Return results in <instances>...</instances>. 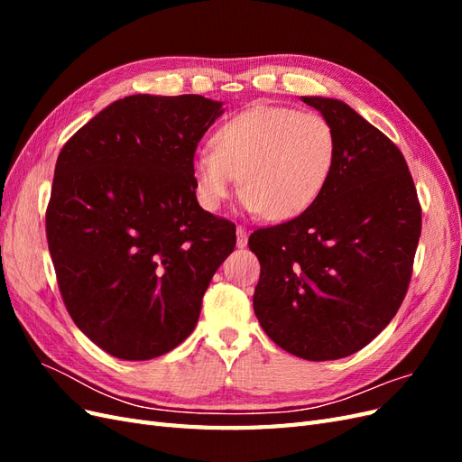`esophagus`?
Returning <instances> with one entry per match:
<instances>
[{
	"mask_svg": "<svg viewBox=\"0 0 462 462\" xmlns=\"http://www.w3.org/2000/svg\"><path fill=\"white\" fill-rule=\"evenodd\" d=\"M246 243H248V233H246V229L245 227H236V246L239 248H245L246 246Z\"/></svg>",
	"mask_w": 462,
	"mask_h": 462,
	"instance_id": "obj_1",
	"label": "esophagus"
}]
</instances>
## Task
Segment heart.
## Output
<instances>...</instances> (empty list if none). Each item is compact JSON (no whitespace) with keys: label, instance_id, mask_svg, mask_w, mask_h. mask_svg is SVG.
<instances>
[{"label":"heart","instance_id":"1","mask_svg":"<svg viewBox=\"0 0 462 462\" xmlns=\"http://www.w3.org/2000/svg\"><path fill=\"white\" fill-rule=\"evenodd\" d=\"M335 156L337 136L324 116L256 104L221 125L214 148L194 153V192L199 204L214 212L239 175L241 204L248 212L287 221L316 202L328 185Z\"/></svg>","mask_w":462,"mask_h":462}]
</instances>
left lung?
<instances>
[{"label":"left lung","mask_w":462,"mask_h":462,"mask_svg":"<svg viewBox=\"0 0 462 462\" xmlns=\"http://www.w3.org/2000/svg\"><path fill=\"white\" fill-rule=\"evenodd\" d=\"M337 136V156L316 202L258 229L254 312L283 351L337 360L366 346L407 295L422 209L401 150L353 107L302 96Z\"/></svg>","instance_id":"8db88e82"}]
</instances>
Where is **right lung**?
Masks as SVG:
<instances>
[{
    "label": "right lung",
    "mask_w": 462,
    "mask_h": 462,
    "mask_svg": "<svg viewBox=\"0 0 462 462\" xmlns=\"http://www.w3.org/2000/svg\"><path fill=\"white\" fill-rule=\"evenodd\" d=\"M223 114L199 94H134L61 148L46 236L67 312L111 356L150 360L197 326L235 248V226L199 206L190 163Z\"/></svg>",
    "instance_id": "1"
}]
</instances>
